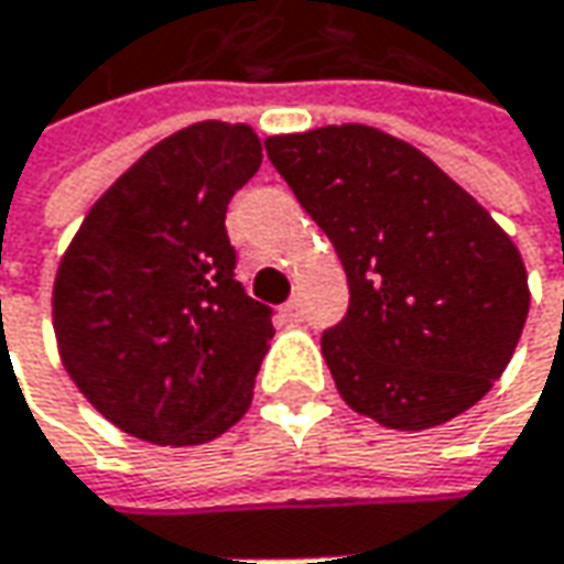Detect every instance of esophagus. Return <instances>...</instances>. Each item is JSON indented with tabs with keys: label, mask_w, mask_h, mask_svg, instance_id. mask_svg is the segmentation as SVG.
<instances>
[{
	"label": "esophagus",
	"mask_w": 564,
	"mask_h": 564,
	"mask_svg": "<svg viewBox=\"0 0 564 564\" xmlns=\"http://www.w3.org/2000/svg\"><path fill=\"white\" fill-rule=\"evenodd\" d=\"M282 314H285V316H289V319H294V323H297V319L304 316V307H301V301L294 297V301H289V304L282 307Z\"/></svg>",
	"instance_id": "34e87169"
}]
</instances>
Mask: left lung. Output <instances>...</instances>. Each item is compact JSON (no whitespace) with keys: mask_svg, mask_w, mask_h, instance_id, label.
Returning a JSON list of instances; mask_svg holds the SVG:
<instances>
[{"mask_svg":"<svg viewBox=\"0 0 564 564\" xmlns=\"http://www.w3.org/2000/svg\"><path fill=\"white\" fill-rule=\"evenodd\" d=\"M267 153L348 275V316L319 341L345 404L389 430L465 414L528 319L514 241L426 153L370 124L272 134Z\"/></svg>","mask_w":564,"mask_h":564,"instance_id":"1","label":"left lung"}]
</instances>
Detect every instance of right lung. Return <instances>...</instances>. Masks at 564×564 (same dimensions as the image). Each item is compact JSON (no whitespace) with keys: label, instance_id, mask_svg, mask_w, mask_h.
<instances>
[{"label":"right lung","instance_id":"obj_1","mask_svg":"<svg viewBox=\"0 0 564 564\" xmlns=\"http://www.w3.org/2000/svg\"><path fill=\"white\" fill-rule=\"evenodd\" d=\"M260 163L250 124H187L112 182L58 260V358L128 436L204 445L250 408L275 329L235 282L226 209Z\"/></svg>","mask_w":564,"mask_h":564}]
</instances>
